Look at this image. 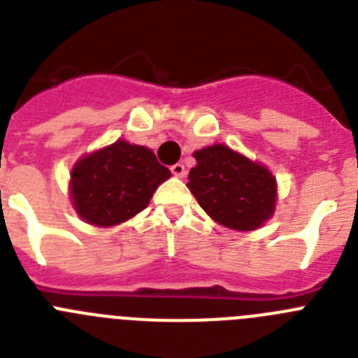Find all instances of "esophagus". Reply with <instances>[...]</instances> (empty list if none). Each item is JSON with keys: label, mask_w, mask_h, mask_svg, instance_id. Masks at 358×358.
<instances>
[{"label": "esophagus", "mask_w": 358, "mask_h": 358, "mask_svg": "<svg viewBox=\"0 0 358 358\" xmlns=\"http://www.w3.org/2000/svg\"><path fill=\"white\" fill-rule=\"evenodd\" d=\"M170 170H172V173H173V176H176V177H185V176H186L185 164H181V163L172 164V166H170Z\"/></svg>", "instance_id": "34e87169"}]
</instances>
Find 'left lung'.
<instances>
[{"mask_svg":"<svg viewBox=\"0 0 358 358\" xmlns=\"http://www.w3.org/2000/svg\"><path fill=\"white\" fill-rule=\"evenodd\" d=\"M194 157L188 188L215 222L252 231L273 217L276 179L264 164L220 143L194 152Z\"/></svg>","mask_w":358,"mask_h":358,"instance_id":"1","label":"left lung"}]
</instances>
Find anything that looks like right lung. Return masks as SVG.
<instances>
[{"label":"right lung","instance_id":"right-lung-1","mask_svg":"<svg viewBox=\"0 0 358 358\" xmlns=\"http://www.w3.org/2000/svg\"><path fill=\"white\" fill-rule=\"evenodd\" d=\"M170 176L150 148L118 140L75 163L69 185L73 208L87 224L116 226L143 211Z\"/></svg>","mask_w":358,"mask_h":358}]
</instances>
